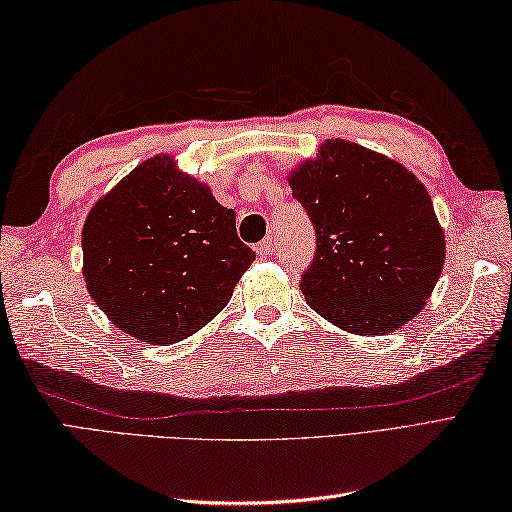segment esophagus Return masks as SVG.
Returning a JSON list of instances; mask_svg holds the SVG:
<instances>
[{
	"mask_svg": "<svg viewBox=\"0 0 512 512\" xmlns=\"http://www.w3.org/2000/svg\"><path fill=\"white\" fill-rule=\"evenodd\" d=\"M273 248H275L273 237H266L264 242H259V244L255 246V253H257L259 257H268V255H273Z\"/></svg>",
	"mask_w": 512,
	"mask_h": 512,
	"instance_id": "obj_1",
	"label": "esophagus"
}]
</instances>
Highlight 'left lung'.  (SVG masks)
<instances>
[{
    "mask_svg": "<svg viewBox=\"0 0 512 512\" xmlns=\"http://www.w3.org/2000/svg\"><path fill=\"white\" fill-rule=\"evenodd\" d=\"M317 231L301 277L310 308L345 332L398 330L436 288L447 239L424 184L378 151L332 138L290 171Z\"/></svg>",
    "mask_w": 512,
    "mask_h": 512,
    "instance_id": "left-lung-1",
    "label": "left lung"
}]
</instances>
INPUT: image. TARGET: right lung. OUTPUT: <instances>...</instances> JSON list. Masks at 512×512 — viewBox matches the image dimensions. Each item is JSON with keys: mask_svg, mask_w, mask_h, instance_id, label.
I'll return each mask as SVG.
<instances>
[{"mask_svg": "<svg viewBox=\"0 0 512 512\" xmlns=\"http://www.w3.org/2000/svg\"><path fill=\"white\" fill-rule=\"evenodd\" d=\"M90 297L118 330L143 343H178L231 299L255 253L235 211L162 154L140 162L99 198L83 233Z\"/></svg>", "mask_w": 512, "mask_h": 512, "instance_id": "add662e5", "label": "right lung"}]
</instances>
